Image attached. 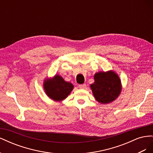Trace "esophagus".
I'll list each match as a JSON object with an SVG mask.
<instances>
[{"mask_svg":"<svg viewBox=\"0 0 153 153\" xmlns=\"http://www.w3.org/2000/svg\"><path fill=\"white\" fill-rule=\"evenodd\" d=\"M78 87H79L80 89H84V88L86 87V84H80V85H78Z\"/></svg>","mask_w":153,"mask_h":153,"instance_id":"34e87169","label":"esophagus"}]
</instances>
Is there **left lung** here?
<instances>
[{
	"label": "left lung",
	"mask_w": 153,
	"mask_h": 153,
	"mask_svg": "<svg viewBox=\"0 0 153 153\" xmlns=\"http://www.w3.org/2000/svg\"><path fill=\"white\" fill-rule=\"evenodd\" d=\"M96 100L101 103H108L116 99L121 90V83L114 71L99 72L94 75V84L91 85Z\"/></svg>",
	"instance_id": "8db88e82"
}]
</instances>
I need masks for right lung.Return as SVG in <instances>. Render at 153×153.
Segmentation results:
<instances>
[{"instance_id":"1","label":"right lung","mask_w":153,"mask_h":153,"mask_svg":"<svg viewBox=\"0 0 153 153\" xmlns=\"http://www.w3.org/2000/svg\"><path fill=\"white\" fill-rule=\"evenodd\" d=\"M44 89L46 93L54 101H61L67 98L73 89V85L64 80L59 75H55L51 80L45 81Z\"/></svg>"}]
</instances>
